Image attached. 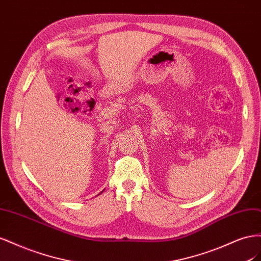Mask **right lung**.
Segmentation results:
<instances>
[{
    "label": "right lung",
    "instance_id": "add662e5",
    "mask_svg": "<svg viewBox=\"0 0 261 261\" xmlns=\"http://www.w3.org/2000/svg\"><path fill=\"white\" fill-rule=\"evenodd\" d=\"M102 192H103V191H102ZM102 192H101V193H102ZM101 193H100V194H101Z\"/></svg>",
    "mask_w": 261,
    "mask_h": 261
}]
</instances>
